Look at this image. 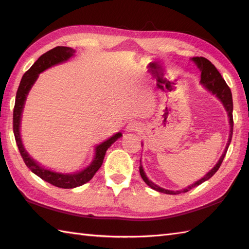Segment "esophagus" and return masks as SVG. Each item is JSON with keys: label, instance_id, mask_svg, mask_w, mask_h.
I'll return each instance as SVG.
<instances>
[{"label": "esophagus", "instance_id": "esophagus-1", "mask_svg": "<svg viewBox=\"0 0 249 249\" xmlns=\"http://www.w3.org/2000/svg\"><path fill=\"white\" fill-rule=\"evenodd\" d=\"M140 129V125L137 122H130V123L126 126V130L134 133V131H138Z\"/></svg>", "mask_w": 249, "mask_h": 249}]
</instances>
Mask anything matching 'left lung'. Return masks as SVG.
Here are the masks:
<instances>
[{"mask_svg":"<svg viewBox=\"0 0 249 249\" xmlns=\"http://www.w3.org/2000/svg\"><path fill=\"white\" fill-rule=\"evenodd\" d=\"M195 63L196 65L198 66V68L201 71V80L200 83L202 84V86L208 89L210 92H212L216 97H217L221 103H223L224 107L227 111V113H228V118H229V124H230V134H229V139H228V143L226 145V149L223 153V155L219 158L218 162L216 163L214 166V168L212 170H210L208 173L205 174L204 178H200L199 181L195 182L194 184L189 185L188 187L184 188L182 190H176V192H173V190H168L165 188H161L160 186H157L156 184L153 183L152 181H150L147 177L145 176L144 170H143V167L141 165V160H140V167H139V171H140V176L142 178V179L149 185L151 188H153L156 192H160V193H163V194H168V195H178L181 193H187L189 192L190 189L198 186V185L202 184L203 182L208 181L209 178H212L214 174L217 172V170L219 169L221 162H223L224 158L226 156V153L227 150H228L229 144L231 142L232 139V133H233V116H232V111H233V102H232V94L230 91V88L228 87V84L226 83V81L224 80V78L221 77V75L219 73V71H217V68H216L212 63H211L208 59H205L203 56H196L193 57L192 59Z\"/></svg>","mask_w":249,"mask_h":249,"instance_id":"8db88e82","label":"left lung"}]
</instances>
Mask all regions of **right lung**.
I'll list each match as a JSON object with an SVG mask.
<instances>
[{
	"label": "right lung",
	"instance_id": "right-lung-1",
	"mask_svg": "<svg viewBox=\"0 0 249 249\" xmlns=\"http://www.w3.org/2000/svg\"><path fill=\"white\" fill-rule=\"evenodd\" d=\"M75 52L76 51L70 48V47L57 46L55 48L49 50L48 52H46V53L41 55L39 59L32 65L30 70L24 73L22 79H21L17 94H16V102L14 107V135L21 157L23 158V161L25 162L26 167H28L32 172L35 173L37 177L43 178L44 181L60 188H75L89 182V179L94 177V174L97 172L98 169L102 167L106 152H107L111 144H113L116 140L122 137L121 133H116L108 140H106L100 144H98L95 147V157L93 161L91 162V165L88 166L84 170L75 173H59L48 170V169L41 167L38 162H36L33 158L28 154V152L25 151L22 144V140H21L20 122L25 99L26 96H28L31 88L33 87V84L37 80V78H38V75L41 71H46L47 68H49L51 66L67 61L70 57L73 55Z\"/></svg>",
	"mask_w": 249,
	"mask_h": 249
}]
</instances>
